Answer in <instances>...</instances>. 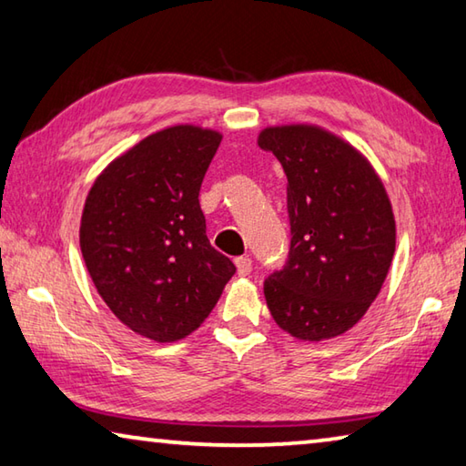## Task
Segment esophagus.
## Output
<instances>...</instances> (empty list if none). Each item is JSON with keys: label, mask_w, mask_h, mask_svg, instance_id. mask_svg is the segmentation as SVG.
<instances>
[{"label": "esophagus", "mask_w": 466, "mask_h": 466, "mask_svg": "<svg viewBox=\"0 0 466 466\" xmlns=\"http://www.w3.org/2000/svg\"><path fill=\"white\" fill-rule=\"evenodd\" d=\"M234 265H236V270H238L240 277H247L252 270V260L248 257H238L234 260Z\"/></svg>", "instance_id": "1"}]
</instances>
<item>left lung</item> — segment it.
I'll use <instances>...</instances> for the list:
<instances>
[{"label":"left lung","instance_id":"obj_1","mask_svg":"<svg viewBox=\"0 0 466 466\" xmlns=\"http://www.w3.org/2000/svg\"><path fill=\"white\" fill-rule=\"evenodd\" d=\"M258 147L287 175L291 247L265 281L279 328L319 342L367 314L395 252L391 201L375 168L349 142L319 126H270Z\"/></svg>","mask_w":466,"mask_h":466}]
</instances>
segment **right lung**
I'll use <instances>...</instances> for the list:
<instances>
[{"mask_svg": "<svg viewBox=\"0 0 466 466\" xmlns=\"http://www.w3.org/2000/svg\"><path fill=\"white\" fill-rule=\"evenodd\" d=\"M222 134L177 124L112 160L89 189L79 244L101 299L132 332L175 342L198 329L236 273L211 247L199 187Z\"/></svg>", "mask_w": 466, "mask_h": 466, "instance_id": "obj_1", "label": "right lung"}]
</instances>
